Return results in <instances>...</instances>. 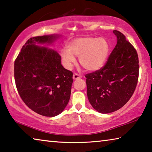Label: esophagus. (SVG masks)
<instances>
[{
	"label": "esophagus",
	"mask_w": 152,
	"mask_h": 152,
	"mask_svg": "<svg viewBox=\"0 0 152 152\" xmlns=\"http://www.w3.org/2000/svg\"><path fill=\"white\" fill-rule=\"evenodd\" d=\"M81 77L80 76V75H79L78 73H75L73 74V79H79V78H81Z\"/></svg>",
	"instance_id": "34e87169"
}]
</instances>
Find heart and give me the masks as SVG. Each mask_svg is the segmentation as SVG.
<instances>
[{
  "mask_svg": "<svg viewBox=\"0 0 152 152\" xmlns=\"http://www.w3.org/2000/svg\"><path fill=\"white\" fill-rule=\"evenodd\" d=\"M109 51L110 45L104 38L81 37L69 42L67 50L60 51V56L67 69H71L75 63V56L79 58V62L84 69L96 71L105 64Z\"/></svg>",
  "mask_w": 152,
  "mask_h": 152,
  "instance_id": "1",
  "label": "heart"
}]
</instances>
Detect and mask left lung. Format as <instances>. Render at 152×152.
I'll return each mask as SVG.
<instances>
[{
    "label": "left lung",
    "instance_id": "obj_1",
    "mask_svg": "<svg viewBox=\"0 0 152 152\" xmlns=\"http://www.w3.org/2000/svg\"><path fill=\"white\" fill-rule=\"evenodd\" d=\"M117 44L105 64L86 75L91 105L101 113L115 111L130 100L136 89L139 64L137 50L124 34L113 30Z\"/></svg>",
    "mask_w": 152,
    "mask_h": 152
}]
</instances>
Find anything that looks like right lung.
<instances>
[{
    "label": "right lung",
    "instance_id": "add662e5",
    "mask_svg": "<svg viewBox=\"0 0 152 152\" xmlns=\"http://www.w3.org/2000/svg\"><path fill=\"white\" fill-rule=\"evenodd\" d=\"M57 35L29 39L14 62L15 86L21 99L32 111L46 117L60 114L70 99L73 73L61 64L53 50L35 45L51 43Z\"/></svg>",
    "mask_w": 152,
    "mask_h": 152
}]
</instances>
